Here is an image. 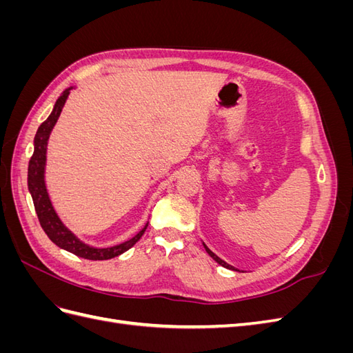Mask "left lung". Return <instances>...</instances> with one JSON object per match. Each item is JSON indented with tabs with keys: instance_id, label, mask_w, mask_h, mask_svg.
<instances>
[{
	"instance_id": "1",
	"label": "left lung",
	"mask_w": 353,
	"mask_h": 353,
	"mask_svg": "<svg viewBox=\"0 0 353 353\" xmlns=\"http://www.w3.org/2000/svg\"><path fill=\"white\" fill-rule=\"evenodd\" d=\"M203 248H205V250L208 252V254L210 256V258H212L213 261H216V262H218L221 266H223V268H227V270H232V271H240V270H237V268H234V266H231L230 263H227L225 261H222L221 258H218V256H216L215 253H213V252H212V250L208 248V245H206L205 243H203Z\"/></svg>"
}]
</instances>
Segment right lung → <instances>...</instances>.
<instances>
[{"instance_id":"right-lung-1","label":"right lung","mask_w":353,"mask_h":353,"mask_svg":"<svg viewBox=\"0 0 353 353\" xmlns=\"http://www.w3.org/2000/svg\"><path fill=\"white\" fill-rule=\"evenodd\" d=\"M72 88L73 87L61 92V95L54 104V108H52V112L47 117V121L42 122L41 126L38 128L35 140H34V154H32L29 160V168H28V188L32 196V200H34V206H35L41 227L46 231L48 239L52 243L59 245L60 249H65L73 254L79 256V258L90 259V261H105V259L116 258V256L130 250L132 245L141 239L148 225V222L140 232H137L135 236L128 241L112 245V248H92V245L83 243L81 239L74 236V234L59 218L57 212L50 200L47 185H46L47 145H48L50 134L59 119L63 105H65Z\"/></svg>"}]
</instances>
